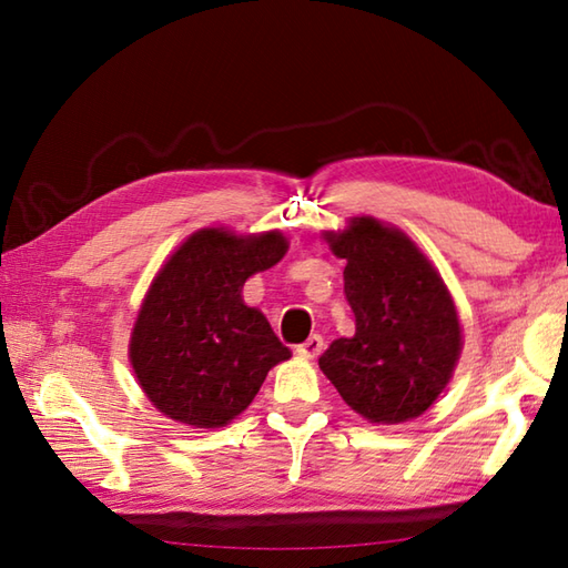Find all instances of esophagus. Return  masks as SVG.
Segmentation results:
<instances>
[{"mask_svg":"<svg viewBox=\"0 0 568 568\" xmlns=\"http://www.w3.org/2000/svg\"><path fill=\"white\" fill-rule=\"evenodd\" d=\"M322 346H324L322 336L320 334H312L307 342H303V344L295 348V352H297V356H303V358H317L322 354Z\"/></svg>","mask_w":568,"mask_h":568,"instance_id":"1","label":"esophagus"}]
</instances>
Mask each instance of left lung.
<instances>
[{
	"mask_svg": "<svg viewBox=\"0 0 568 568\" xmlns=\"http://www.w3.org/2000/svg\"><path fill=\"white\" fill-rule=\"evenodd\" d=\"M346 261L344 293L356 334L320 356V368L344 403L376 425L419 417L449 383L462 354L454 300L400 229L354 216L344 232L324 234Z\"/></svg>",
	"mask_w": 568,
	"mask_h": 568,
	"instance_id": "obj_1",
	"label": "left lung"
}]
</instances>
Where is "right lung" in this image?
<instances>
[{
    "label": "right lung",
    "mask_w": 568,
    "mask_h": 568,
    "mask_svg": "<svg viewBox=\"0 0 568 568\" xmlns=\"http://www.w3.org/2000/svg\"><path fill=\"white\" fill-rule=\"evenodd\" d=\"M281 232L236 236L200 229L149 287L131 332L139 385L165 417L216 429L244 413L268 371L291 358L241 287L285 256Z\"/></svg>",
    "instance_id": "right-lung-1"
}]
</instances>
